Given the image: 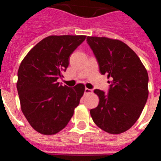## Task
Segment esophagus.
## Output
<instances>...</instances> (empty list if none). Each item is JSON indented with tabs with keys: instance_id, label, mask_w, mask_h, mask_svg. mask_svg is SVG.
<instances>
[{
	"instance_id": "esophagus-1",
	"label": "esophagus",
	"mask_w": 161,
	"mask_h": 161,
	"mask_svg": "<svg viewBox=\"0 0 161 161\" xmlns=\"http://www.w3.org/2000/svg\"><path fill=\"white\" fill-rule=\"evenodd\" d=\"M92 90H91V89L87 88V87L84 89V94H88V93H92Z\"/></svg>"
}]
</instances>
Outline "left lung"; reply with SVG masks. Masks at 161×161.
<instances>
[{
    "label": "left lung",
    "mask_w": 161,
    "mask_h": 161,
    "mask_svg": "<svg viewBox=\"0 0 161 161\" xmlns=\"http://www.w3.org/2000/svg\"><path fill=\"white\" fill-rule=\"evenodd\" d=\"M99 70L111 81L108 94L96 89L99 104L90 113L105 132L119 134L135 124L148 98V74L136 53L126 44L105 37H87Z\"/></svg>",
    "instance_id": "obj_1"
}]
</instances>
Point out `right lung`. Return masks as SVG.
<instances>
[{
    "mask_svg": "<svg viewBox=\"0 0 161 161\" xmlns=\"http://www.w3.org/2000/svg\"><path fill=\"white\" fill-rule=\"evenodd\" d=\"M85 36H50L36 44L18 71L17 90L21 111L35 130L53 135L68 124L80 103L84 85L69 87L57 82L64 77L71 54Z\"/></svg>",
    "mask_w": 161,
    "mask_h": 161,
    "instance_id": "right-lung-1",
    "label": "right lung"
}]
</instances>
